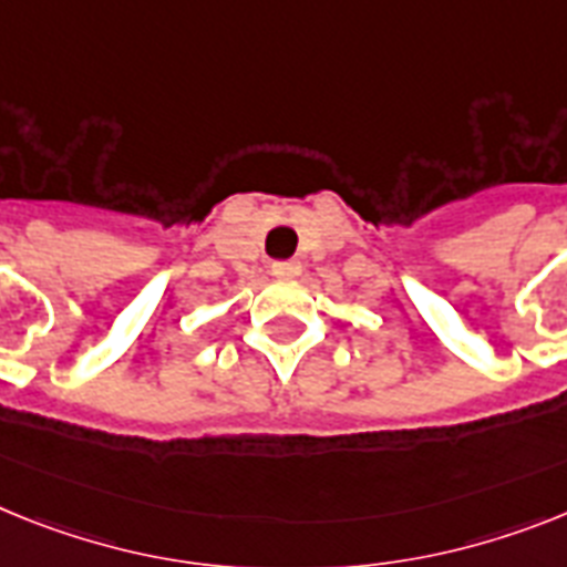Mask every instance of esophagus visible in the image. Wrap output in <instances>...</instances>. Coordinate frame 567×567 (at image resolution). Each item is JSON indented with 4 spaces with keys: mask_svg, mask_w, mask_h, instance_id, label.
Masks as SVG:
<instances>
[{
    "mask_svg": "<svg viewBox=\"0 0 567 567\" xmlns=\"http://www.w3.org/2000/svg\"><path fill=\"white\" fill-rule=\"evenodd\" d=\"M270 274H274L276 279H297V276L302 274V265H299V261H274Z\"/></svg>",
    "mask_w": 567,
    "mask_h": 567,
    "instance_id": "1",
    "label": "esophagus"
}]
</instances>
